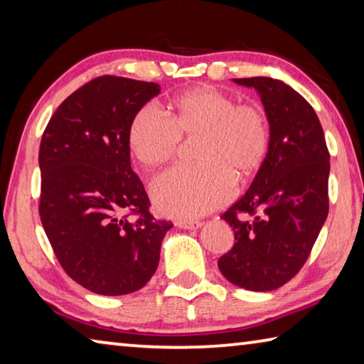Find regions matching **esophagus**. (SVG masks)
<instances>
[{
	"mask_svg": "<svg viewBox=\"0 0 364 364\" xmlns=\"http://www.w3.org/2000/svg\"><path fill=\"white\" fill-rule=\"evenodd\" d=\"M175 225L178 228H183V230H199L202 226L200 221H196V220H176Z\"/></svg>",
	"mask_w": 364,
	"mask_h": 364,
	"instance_id": "1",
	"label": "esophagus"
}]
</instances>
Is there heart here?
<instances>
[{
  "label": "heart",
  "instance_id": "heart-1",
  "mask_svg": "<svg viewBox=\"0 0 364 364\" xmlns=\"http://www.w3.org/2000/svg\"><path fill=\"white\" fill-rule=\"evenodd\" d=\"M168 115L144 107L128 132L130 151L147 168H159L176 157L181 138L197 139L196 167H178L151 184L159 212L196 218L231 199L236 176L245 180L262 167L269 143L267 115L255 104H236L212 86H200L175 97Z\"/></svg>",
  "mask_w": 364,
  "mask_h": 364
}]
</instances>
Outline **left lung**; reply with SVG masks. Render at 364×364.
Here are the masks:
<instances>
[{
  "mask_svg": "<svg viewBox=\"0 0 364 364\" xmlns=\"http://www.w3.org/2000/svg\"><path fill=\"white\" fill-rule=\"evenodd\" d=\"M232 82L260 96L269 143L247 193L221 215L236 242L218 268L234 286L267 292L299 273L328 218L329 152L316 112L291 86L269 77Z\"/></svg>",
  "mask_w": 364,
  "mask_h": 364,
  "instance_id": "8db88e82",
  "label": "left lung"
}]
</instances>
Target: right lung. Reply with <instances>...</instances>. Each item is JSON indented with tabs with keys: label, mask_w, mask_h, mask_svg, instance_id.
<instances>
[{
	"label": "right lung",
	"mask_w": 364,
	"mask_h": 364,
	"mask_svg": "<svg viewBox=\"0 0 364 364\" xmlns=\"http://www.w3.org/2000/svg\"><path fill=\"white\" fill-rule=\"evenodd\" d=\"M157 83L100 77L60 104L40 146L43 228L65 273L100 295H125L156 273L171 226L149 213L128 132ZM140 215L128 220L122 215Z\"/></svg>",
	"instance_id": "right-lung-1"
}]
</instances>
